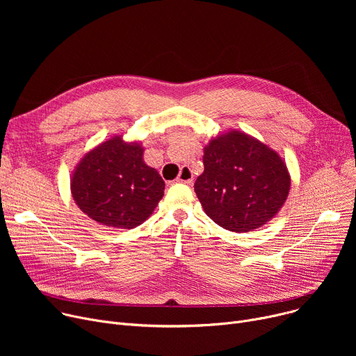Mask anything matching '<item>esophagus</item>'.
I'll return each instance as SVG.
<instances>
[{"label":"esophagus","instance_id":"34e87169","mask_svg":"<svg viewBox=\"0 0 356 356\" xmlns=\"http://www.w3.org/2000/svg\"><path fill=\"white\" fill-rule=\"evenodd\" d=\"M176 181L179 183H192L193 181V175H192V170L189 167H181V170L176 179Z\"/></svg>","mask_w":356,"mask_h":356}]
</instances>
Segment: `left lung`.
<instances>
[{
    "label": "left lung",
    "instance_id": "8db88e82",
    "mask_svg": "<svg viewBox=\"0 0 356 356\" xmlns=\"http://www.w3.org/2000/svg\"><path fill=\"white\" fill-rule=\"evenodd\" d=\"M195 192L219 227L248 232L263 227L283 207L290 176L271 148L238 131L211 140Z\"/></svg>",
    "mask_w": 356,
    "mask_h": 356
}]
</instances>
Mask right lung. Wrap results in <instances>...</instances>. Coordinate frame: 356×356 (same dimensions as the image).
<instances>
[{
    "label": "right lung",
    "instance_id": "obj_1",
    "mask_svg": "<svg viewBox=\"0 0 356 356\" xmlns=\"http://www.w3.org/2000/svg\"><path fill=\"white\" fill-rule=\"evenodd\" d=\"M140 144L111 138L89 152L73 173L70 189L83 213L102 225L131 229L156 209L164 180L143 160Z\"/></svg>",
    "mask_w": 356,
    "mask_h": 356
}]
</instances>
